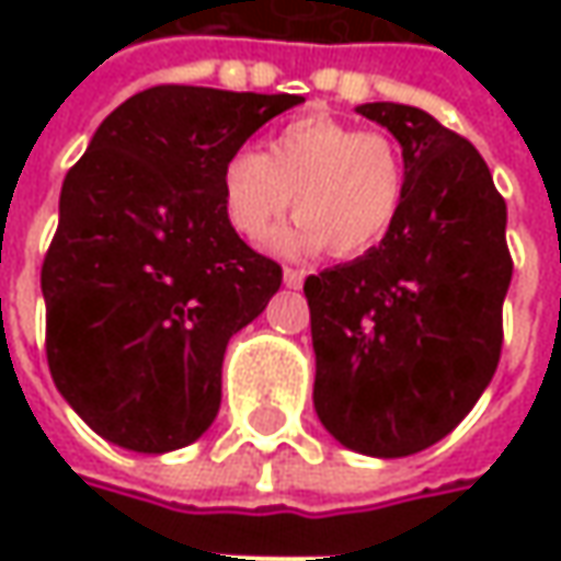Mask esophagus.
<instances>
[{
  "label": "esophagus",
  "instance_id": "34e87169",
  "mask_svg": "<svg viewBox=\"0 0 561 561\" xmlns=\"http://www.w3.org/2000/svg\"><path fill=\"white\" fill-rule=\"evenodd\" d=\"M302 280H306V271L302 268H284V284L287 287L296 290V287H302Z\"/></svg>",
  "mask_w": 561,
  "mask_h": 561
}]
</instances>
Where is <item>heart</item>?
I'll use <instances>...</instances> for the list:
<instances>
[{
    "label": "heart",
    "instance_id": "obj_1",
    "mask_svg": "<svg viewBox=\"0 0 561 561\" xmlns=\"http://www.w3.org/2000/svg\"><path fill=\"white\" fill-rule=\"evenodd\" d=\"M296 225L274 237L280 252L362 255L399 218L405 168L383 130H358L331 115H302L280 127L268 149H237L221 168V199L230 227L262 240L293 205Z\"/></svg>",
    "mask_w": 561,
    "mask_h": 561
}]
</instances>
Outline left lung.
Masks as SVG:
<instances>
[{
	"instance_id": "8db88e82",
	"label": "left lung",
	"mask_w": 561,
	"mask_h": 561,
	"mask_svg": "<svg viewBox=\"0 0 561 561\" xmlns=\"http://www.w3.org/2000/svg\"><path fill=\"white\" fill-rule=\"evenodd\" d=\"M356 112L399 140L405 193L380 247L306 277L312 399L346 449L399 459L443 440L500 365L506 199L481 152L434 115L399 102Z\"/></svg>"
}]
</instances>
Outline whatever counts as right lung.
<instances>
[{
    "mask_svg": "<svg viewBox=\"0 0 561 561\" xmlns=\"http://www.w3.org/2000/svg\"><path fill=\"white\" fill-rule=\"evenodd\" d=\"M299 102L162 83L121 102L68 171L39 274L46 358L99 437L171 453L218 415L227 340L284 277L227 221L221 168Z\"/></svg>",
    "mask_w": 561,
    "mask_h": 561,
    "instance_id": "obj_1",
    "label": "right lung"
}]
</instances>
